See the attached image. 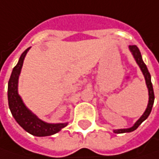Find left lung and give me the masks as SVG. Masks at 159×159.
I'll return each mask as SVG.
<instances>
[{
  "label": "left lung",
  "mask_w": 159,
  "mask_h": 159,
  "mask_svg": "<svg viewBox=\"0 0 159 159\" xmlns=\"http://www.w3.org/2000/svg\"><path fill=\"white\" fill-rule=\"evenodd\" d=\"M129 49L132 53L134 58H135L137 64L139 66L140 69L142 71L143 75H144L145 80H146V84H147V86L148 89V95H149V100H148V107L147 110L145 111V112L143 113V115L140 117V119L136 122L134 124V126L129 128V129H115L114 132L115 133H125V132H131L133 130H135L148 117V115L150 114L151 112V110H152V106L154 104V100H155V95H154V91H153V86H152V83H151V76H150V74L147 68V66L145 65V63L142 60V57H141V54L140 51L139 49V48L136 46V45H130L129 46Z\"/></svg>",
  "instance_id": "left-lung-1"
}]
</instances>
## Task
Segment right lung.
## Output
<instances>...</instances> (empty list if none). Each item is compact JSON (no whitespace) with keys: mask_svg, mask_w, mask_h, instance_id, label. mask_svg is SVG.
Segmentation results:
<instances>
[{"mask_svg":"<svg viewBox=\"0 0 159 159\" xmlns=\"http://www.w3.org/2000/svg\"><path fill=\"white\" fill-rule=\"evenodd\" d=\"M30 48H27L21 54L18 64L16 65L11 72V77L8 83V102L9 107L12 116L16 121L26 131L37 137L50 136L58 132L61 129L67 125V123L49 124L38 119L36 115L25 106L20 96L18 93V80L21 70L23 60L27 52Z\"/></svg>","mask_w":159,"mask_h":159,"instance_id":"obj_1","label":"right lung"}]
</instances>
